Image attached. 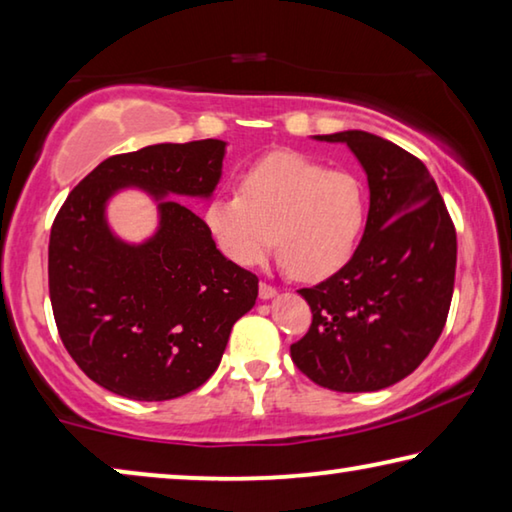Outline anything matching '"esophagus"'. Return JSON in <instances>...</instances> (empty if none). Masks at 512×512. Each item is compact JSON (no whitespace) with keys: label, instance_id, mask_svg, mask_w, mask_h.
<instances>
[{"label":"esophagus","instance_id":"1","mask_svg":"<svg viewBox=\"0 0 512 512\" xmlns=\"http://www.w3.org/2000/svg\"><path fill=\"white\" fill-rule=\"evenodd\" d=\"M275 294H278V289H275V287L266 285V282H262V285H259V298H262V300H269Z\"/></svg>","mask_w":512,"mask_h":512}]
</instances>
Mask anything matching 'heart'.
<instances>
[{"instance_id":"b5f03b06","label":"heart","mask_w":512,"mask_h":512,"mask_svg":"<svg viewBox=\"0 0 512 512\" xmlns=\"http://www.w3.org/2000/svg\"><path fill=\"white\" fill-rule=\"evenodd\" d=\"M205 223L230 262L257 266L278 243L291 278L319 282L358 250L367 196L353 175L305 154L273 152L243 173L237 193L209 200Z\"/></svg>"}]
</instances>
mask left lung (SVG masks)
I'll return each instance as SVG.
<instances>
[{
  "mask_svg": "<svg viewBox=\"0 0 512 512\" xmlns=\"http://www.w3.org/2000/svg\"><path fill=\"white\" fill-rule=\"evenodd\" d=\"M346 143L367 173L369 216L342 271L300 289L312 326L291 360L335 392H378L410 376L442 335L456 280V227L415 154L376 134L314 136Z\"/></svg>",
  "mask_w": 512,
  "mask_h": 512,
  "instance_id": "left-lung-1",
  "label": "left lung"
}]
</instances>
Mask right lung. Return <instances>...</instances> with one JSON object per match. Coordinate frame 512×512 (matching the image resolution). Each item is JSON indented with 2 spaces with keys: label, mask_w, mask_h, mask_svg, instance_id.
Returning a JSON list of instances; mask_svg holds the SVG:
<instances>
[{
  "label": "right lung",
  "mask_w": 512,
  "mask_h": 512,
  "mask_svg": "<svg viewBox=\"0 0 512 512\" xmlns=\"http://www.w3.org/2000/svg\"><path fill=\"white\" fill-rule=\"evenodd\" d=\"M225 141L159 143L116 154L63 202L50 234V300L61 342L97 385L134 401L198 389L221 364L234 321L253 310L257 275L216 248L182 198H209ZM136 185L158 202L143 244L110 232L106 202Z\"/></svg>",
  "instance_id": "obj_1"
}]
</instances>
